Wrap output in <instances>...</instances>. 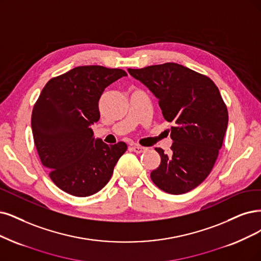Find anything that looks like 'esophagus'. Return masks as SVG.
<instances>
[{
  "mask_svg": "<svg viewBox=\"0 0 261 261\" xmlns=\"http://www.w3.org/2000/svg\"><path fill=\"white\" fill-rule=\"evenodd\" d=\"M131 149H132V151L137 152V153H141V152H144V151L146 150V148H145V147L140 146V145H134V146H132V147H131Z\"/></svg>",
  "mask_w": 261,
  "mask_h": 261,
  "instance_id": "34e87169",
  "label": "esophagus"
}]
</instances>
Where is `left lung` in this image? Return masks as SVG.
I'll list each match as a JSON object with an SVG mask.
<instances>
[{"label":"left lung","instance_id":"8db88e82","mask_svg":"<svg viewBox=\"0 0 261 261\" xmlns=\"http://www.w3.org/2000/svg\"><path fill=\"white\" fill-rule=\"evenodd\" d=\"M128 72L148 87L163 117L174 123L171 155L155 148L161 162L150 178L168 194H186L208 176L223 146L228 110L217 86L210 77L173 62Z\"/></svg>","mask_w":261,"mask_h":261}]
</instances>
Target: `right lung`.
<instances>
[{
  "mask_svg": "<svg viewBox=\"0 0 261 261\" xmlns=\"http://www.w3.org/2000/svg\"><path fill=\"white\" fill-rule=\"evenodd\" d=\"M121 69L77 66L54 77L43 88L32 111L34 144L42 165L61 190L75 197L100 191L112 177L127 144L108 145L93 139L90 124L100 119L104 89L125 76Z\"/></svg>",
  "mask_w": 261,
  "mask_h": 261,
  "instance_id": "right-lung-1",
  "label": "right lung"
}]
</instances>
